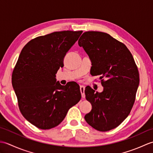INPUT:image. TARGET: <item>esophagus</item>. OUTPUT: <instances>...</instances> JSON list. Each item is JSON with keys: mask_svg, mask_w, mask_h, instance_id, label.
<instances>
[{"mask_svg": "<svg viewBox=\"0 0 153 153\" xmlns=\"http://www.w3.org/2000/svg\"><path fill=\"white\" fill-rule=\"evenodd\" d=\"M80 92L82 94V97L83 99H85V87L83 85H80Z\"/></svg>", "mask_w": 153, "mask_h": 153, "instance_id": "1", "label": "esophagus"}]
</instances>
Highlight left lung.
<instances>
[{
	"label": "left lung",
	"instance_id": "8db88e82",
	"mask_svg": "<svg viewBox=\"0 0 153 153\" xmlns=\"http://www.w3.org/2000/svg\"><path fill=\"white\" fill-rule=\"evenodd\" d=\"M78 44L91 60L92 75L100 76L104 87L102 93L85 88L92 110L85 120L97 130H111L128 116L134 106L139 83L137 66L126 45L108 33L85 32Z\"/></svg>",
	"mask_w": 153,
	"mask_h": 153
}]
</instances>
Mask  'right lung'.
Wrapping results in <instances>:
<instances>
[{"mask_svg": "<svg viewBox=\"0 0 153 153\" xmlns=\"http://www.w3.org/2000/svg\"><path fill=\"white\" fill-rule=\"evenodd\" d=\"M82 32H53L33 39L22 48L12 72V86L22 114L38 128L59 125L82 98L77 84L62 85L55 75Z\"/></svg>", "mask_w": 153, "mask_h": 153, "instance_id": "add662e5", "label": "right lung"}]
</instances>
